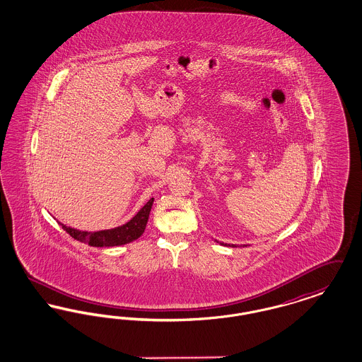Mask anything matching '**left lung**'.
<instances>
[{"instance_id": "1", "label": "left lung", "mask_w": 362, "mask_h": 362, "mask_svg": "<svg viewBox=\"0 0 362 362\" xmlns=\"http://www.w3.org/2000/svg\"><path fill=\"white\" fill-rule=\"evenodd\" d=\"M221 244H223V243H221ZM232 247H235V245H232Z\"/></svg>"}]
</instances>
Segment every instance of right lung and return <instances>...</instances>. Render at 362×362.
I'll return each mask as SVG.
<instances>
[{
    "mask_svg": "<svg viewBox=\"0 0 362 362\" xmlns=\"http://www.w3.org/2000/svg\"><path fill=\"white\" fill-rule=\"evenodd\" d=\"M152 205H153V198L149 199L145 204V206L142 207L129 223L114 229L99 230V232H86V230H77L66 225H61L64 230H66L73 239L86 243L88 245H92V247L122 245V244L137 240L138 238L144 233Z\"/></svg>",
    "mask_w": 362,
    "mask_h": 362,
    "instance_id": "right-lung-1",
    "label": "right lung"
}]
</instances>
